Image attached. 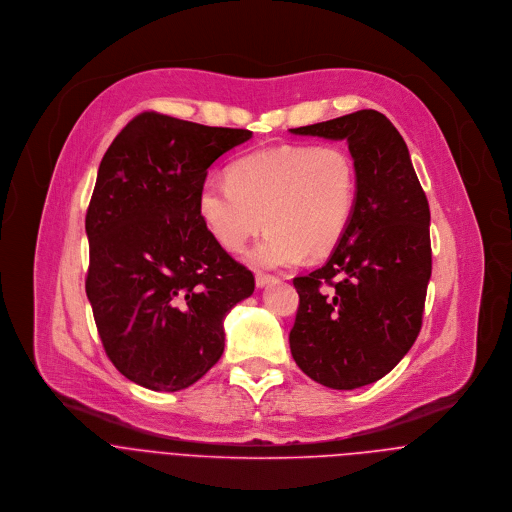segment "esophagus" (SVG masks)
<instances>
[{"label":"esophagus","instance_id":"obj_1","mask_svg":"<svg viewBox=\"0 0 512 512\" xmlns=\"http://www.w3.org/2000/svg\"><path fill=\"white\" fill-rule=\"evenodd\" d=\"M276 280H278V276H274V274L256 272V286H258V288H264V286H268V284H272V282H276Z\"/></svg>","mask_w":512,"mask_h":512}]
</instances>
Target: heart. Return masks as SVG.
Returning <instances> with one entry per match:
<instances>
[{
  "instance_id": "obj_1",
  "label": "heart",
  "mask_w": 512,
  "mask_h": 512,
  "mask_svg": "<svg viewBox=\"0 0 512 512\" xmlns=\"http://www.w3.org/2000/svg\"><path fill=\"white\" fill-rule=\"evenodd\" d=\"M356 194L358 172L346 148L288 144L238 158L228 180L208 178L198 192V214L228 252L244 250L266 224L252 262L290 266L306 252L322 258L340 244Z\"/></svg>"
}]
</instances>
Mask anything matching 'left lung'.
I'll list each match as a JSON object with an SVG mask.
<instances>
[{
    "label": "left lung",
    "mask_w": 512,
    "mask_h": 512,
    "mask_svg": "<svg viewBox=\"0 0 512 512\" xmlns=\"http://www.w3.org/2000/svg\"><path fill=\"white\" fill-rule=\"evenodd\" d=\"M346 140L358 172L356 208L330 260L296 276L290 350L322 386L352 390L380 380L410 350L432 272L430 210L408 148L376 110L290 130Z\"/></svg>",
    "instance_id": "8db88e82"
}]
</instances>
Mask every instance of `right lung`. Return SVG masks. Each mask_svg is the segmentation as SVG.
I'll return each instance as SVG.
<instances>
[{"label":"right lung","instance_id":"add662e5","mask_svg":"<svg viewBox=\"0 0 512 512\" xmlns=\"http://www.w3.org/2000/svg\"><path fill=\"white\" fill-rule=\"evenodd\" d=\"M250 138L142 112L102 158L86 214V294L106 356L144 388L200 380L224 352L226 314L254 292V274L198 214L208 168Z\"/></svg>","mask_w":512,"mask_h":512}]
</instances>
